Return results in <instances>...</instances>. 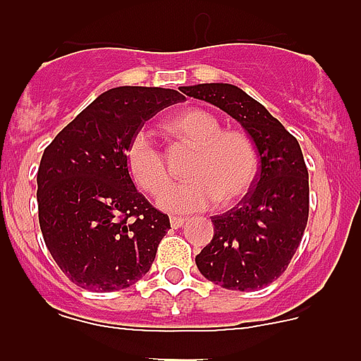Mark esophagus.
I'll list each match as a JSON object with an SVG mask.
<instances>
[{
    "label": "esophagus",
    "mask_w": 361,
    "mask_h": 361,
    "mask_svg": "<svg viewBox=\"0 0 361 361\" xmlns=\"http://www.w3.org/2000/svg\"><path fill=\"white\" fill-rule=\"evenodd\" d=\"M184 222H186V219H184V216H170V224H171V228H180V226H184Z\"/></svg>",
    "instance_id": "esophagus-1"
}]
</instances>
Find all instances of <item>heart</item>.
<instances>
[{"mask_svg": "<svg viewBox=\"0 0 361 361\" xmlns=\"http://www.w3.org/2000/svg\"><path fill=\"white\" fill-rule=\"evenodd\" d=\"M178 141L195 148L188 166V183L166 188L159 195V208L170 213H191L220 202L231 206L250 191L258 173V152L247 133L222 130L213 114L200 108L183 110L166 123ZM126 164L132 178L148 193H159L168 184L164 157L148 130L130 139Z\"/></svg>", "mask_w": 361, "mask_h": 361, "instance_id": "b5f03b06", "label": "heart"}]
</instances>
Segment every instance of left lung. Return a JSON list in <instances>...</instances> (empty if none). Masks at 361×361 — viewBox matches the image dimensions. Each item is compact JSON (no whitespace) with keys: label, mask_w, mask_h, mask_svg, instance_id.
I'll use <instances>...</instances> for the list:
<instances>
[{"label":"left lung","mask_w":361,"mask_h":361,"mask_svg":"<svg viewBox=\"0 0 361 361\" xmlns=\"http://www.w3.org/2000/svg\"><path fill=\"white\" fill-rule=\"evenodd\" d=\"M237 121L255 142L260 171L237 208L212 219L213 235L195 257L200 275L220 288L255 291L282 275L304 237L309 173L298 141L264 104L228 82L184 86Z\"/></svg>","instance_id":"1"}]
</instances>
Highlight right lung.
Returning <instances> with one entry per match:
<instances>
[{
	"label": "right lung",
	"instance_id": "right-lung-1",
	"mask_svg": "<svg viewBox=\"0 0 361 361\" xmlns=\"http://www.w3.org/2000/svg\"><path fill=\"white\" fill-rule=\"evenodd\" d=\"M184 99L171 88L117 86L92 101L43 152L41 233L79 288L119 291L152 267L170 219L137 191L124 152L146 121Z\"/></svg>",
	"mask_w": 361,
	"mask_h": 361
}]
</instances>
